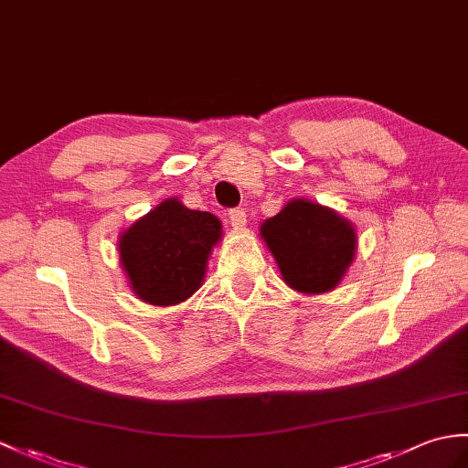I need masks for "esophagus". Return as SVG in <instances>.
Returning <instances> with one entry per match:
<instances>
[{
    "mask_svg": "<svg viewBox=\"0 0 468 468\" xmlns=\"http://www.w3.org/2000/svg\"><path fill=\"white\" fill-rule=\"evenodd\" d=\"M229 221L235 227V229H241L247 223V213L243 209H231L229 211Z\"/></svg>",
    "mask_w": 468,
    "mask_h": 468,
    "instance_id": "esophagus-1",
    "label": "esophagus"
}]
</instances>
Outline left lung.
I'll list each match as a JSON object with an SVG mask.
<instances>
[{"label":"left lung","instance_id":"8db88e82","mask_svg":"<svg viewBox=\"0 0 468 468\" xmlns=\"http://www.w3.org/2000/svg\"><path fill=\"white\" fill-rule=\"evenodd\" d=\"M281 275L299 292H324L339 283L355 255L351 223L311 201H291L261 225Z\"/></svg>","mask_w":468,"mask_h":468}]
</instances>
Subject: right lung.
<instances>
[{
	"mask_svg": "<svg viewBox=\"0 0 468 468\" xmlns=\"http://www.w3.org/2000/svg\"><path fill=\"white\" fill-rule=\"evenodd\" d=\"M221 237V223L177 199L163 201L119 239V255L139 299L176 305L201 287L205 265Z\"/></svg>",
	"mask_w": 468,
	"mask_h": 468,
	"instance_id": "add662e5",
	"label": "right lung"
}]
</instances>
